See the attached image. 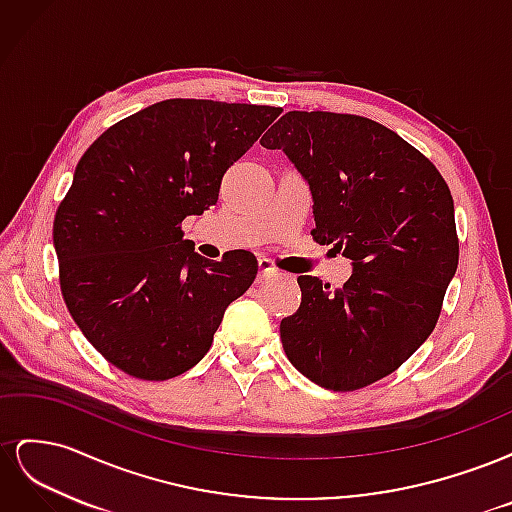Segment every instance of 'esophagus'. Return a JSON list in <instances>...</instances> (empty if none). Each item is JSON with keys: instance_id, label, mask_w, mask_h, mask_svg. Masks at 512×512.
Returning a JSON list of instances; mask_svg holds the SVG:
<instances>
[{"instance_id": "34e87169", "label": "esophagus", "mask_w": 512, "mask_h": 512, "mask_svg": "<svg viewBox=\"0 0 512 512\" xmlns=\"http://www.w3.org/2000/svg\"><path fill=\"white\" fill-rule=\"evenodd\" d=\"M277 275V269L271 265L269 258H258V284L271 280Z\"/></svg>"}]
</instances>
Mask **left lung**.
Here are the masks:
<instances>
[{
    "mask_svg": "<svg viewBox=\"0 0 512 512\" xmlns=\"http://www.w3.org/2000/svg\"><path fill=\"white\" fill-rule=\"evenodd\" d=\"M260 145L309 183L314 239L352 260L337 290L299 277L301 305L280 324L288 361L322 389H363L436 329L459 262L451 190L421 151L359 115L290 111Z\"/></svg>",
    "mask_w": 512,
    "mask_h": 512,
    "instance_id": "obj_1",
    "label": "left lung"
}]
</instances>
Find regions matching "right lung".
Listing matches in <instances>:
<instances>
[{
    "instance_id": "add662e5",
    "label": "right lung",
    "mask_w": 512,
    "mask_h": 512,
    "mask_svg": "<svg viewBox=\"0 0 512 512\" xmlns=\"http://www.w3.org/2000/svg\"><path fill=\"white\" fill-rule=\"evenodd\" d=\"M280 113L164 100L117 121L76 164L53 222L59 286L89 344L128 376L158 382L192 369L252 286L250 252L207 260L181 222L218 203L226 170Z\"/></svg>"
}]
</instances>
